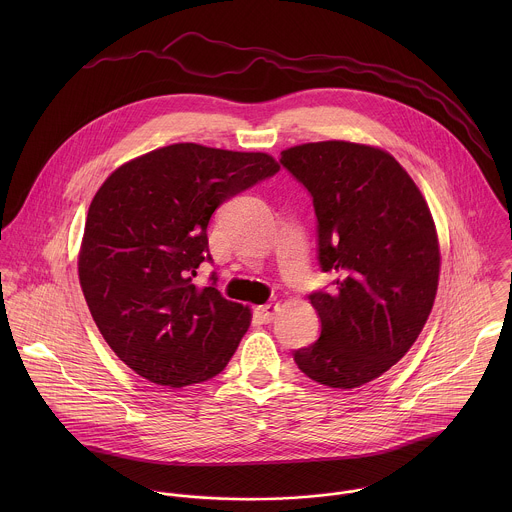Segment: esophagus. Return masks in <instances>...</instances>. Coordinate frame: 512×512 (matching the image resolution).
Returning a JSON list of instances; mask_svg holds the SVG:
<instances>
[{
	"label": "esophagus",
	"instance_id": "obj_1",
	"mask_svg": "<svg viewBox=\"0 0 512 512\" xmlns=\"http://www.w3.org/2000/svg\"><path fill=\"white\" fill-rule=\"evenodd\" d=\"M276 311H278V305L268 303V305H260V307H256V309H254V315H256L262 323H270V321L274 319Z\"/></svg>",
	"mask_w": 512,
	"mask_h": 512
}]
</instances>
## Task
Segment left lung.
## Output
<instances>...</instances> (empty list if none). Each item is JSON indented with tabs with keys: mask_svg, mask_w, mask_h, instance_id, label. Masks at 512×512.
Listing matches in <instances>:
<instances>
[{
	"mask_svg": "<svg viewBox=\"0 0 512 512\" xmlns=\"http://www.w3.org/2000/svg\"><path fill=\"white\" fill-rule=\"evenodd\" d=\"M317 217V260L335 276L311 293L321 335L293 351L311 380L357 388L396 365L422 333L439 278L436 224L404 167L378 147L317 142L282 151Z\"/></svg>",
	"mask_w": 512,
	"mask_h": 512,
	"instance_id": "1",
	"label": "left lung"
}]
</instances>
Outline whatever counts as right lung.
Returning a JSON list of instances; mask_svg holds the SVG:
<instances>
[{
    "instance_id": "right-lung-1",
    "label": "right lung",
    "mask_w": 512,
    "mask_h": 512,
    "mask_svg": "<svg viewBox=\"0 0 512 512\" xmlns=\"http://www.w3.org/2000/svg\"><path fill=\"white\" fill-rule=\"evenodd\" d=\"M268 153L173 144L118 167L94 195L78 278L110 349L149 382L181 388L228 365L250 309L193 278L220 205L276 175Z\"/></svg>"
}]
</instances>
